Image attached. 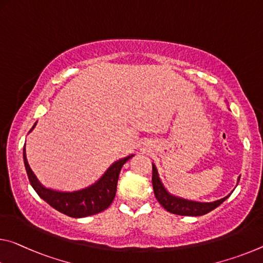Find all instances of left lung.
Here are the masks:
<instances>
[{
	"mask_svg": "<svg viewBox=\"0 0 263 263\" xmlns=\"http://www.w3.org/2000/svg\"><path fill=\"white\" fill-rule=\"evenodd\" d=\"M240 178L237 179V184H239ZM152 185L154 195L158 200V202L165 208L170 213L178 214V215H189V216H200L203 214L210 213L214 208L221 205V203L226 200L229 195L224 197L220 200H216L213 202H198V201H191V200H186L182 198L174 197V195L170 194L164 185L161 184L159 174L156 166L152 164Z\"/></svg>",
	"mask_w": 263,
	"mask_h": 263,
	"instance_id": "left-lung-1",
	"label": "left lung"
}]
</instances>
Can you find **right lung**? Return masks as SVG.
I'll list each match as a JSON object with an SVG mask.
<instances>
[{
  "label": "right lung",
  "instance_id": "1",
  "mask_svg": "<svg viewBox=\"0 0 263 263\" xmlns=\"http://www.w3.org/2000/svg\"><path fill=\"white\" fill-rule=\"evenodd\" d=\"M35 126L36 123L30 131L34 130ZM132 157L133 154L112 164L103 174V177L90 187L76 192H58L45 189L40 184L28 164L26 146L23 147L24 166H26L29 181H30L32 189L36 191L40 198L48 202L50 206L61 213L71 216V218H84V216L101 213L111 205L116 195L120 170L125 162L131 159Z\"/></svg>",
  "mask_w": 263,
  "mask_h": 263
}]
</instances>
